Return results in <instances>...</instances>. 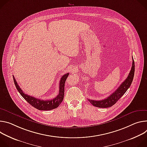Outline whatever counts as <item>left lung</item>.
<instances>
[{
    "label": "left lung",
    "mask_w": 147,
    "mask_h": 147,
    "mask_svg": "<svg viewBox=\"0 0 147 147\" xmlns=\"http://www.w3.org/2000/svg\"><path fill=\"white\" fill-rule=\"evenodd\" d=\"M135 71V63L134 59H133V63L131 71H130L127 78L124 82L120 85V86L114 92L108 96L107 98L102 100H94L88 99L89 102L94 106L100 108H107L111 107L115 105L123 95L126 92L127 89L131 85L134 78Z\"/></svg>",
    "instance_id": "obj_1"
}]
</instances>
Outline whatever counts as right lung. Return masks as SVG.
Returning <instances> with one entry per match:
<instances>
[{"instance_id": "right-lung-1", "label": "right lung", "mask_w": 147, "mask_h": 147, "mask_svg": "<svg viewBox=\"0 0 147 147\" xmlns=\"http://www.w3.org/2000/svg\"><path fill=\"white\" fill-rule=\"evenodd\" d=\"M68 75H69V73H67L62 76L59 82V93L57 95V96L51 100H47L39 99L36 98L34 97H32L27 94H25L23 92L22 89L20 88L17 82H16V80L14 77L13 76V78L14 83L16 88H17L18 90L19 91L20 94L22 95V96L29 104H30L32 107H34L36 109L40 110H50L58 107L60 105V104L62 103L63 99L65 80H66V79H67Z\"/></svg>"}]
</instances>
